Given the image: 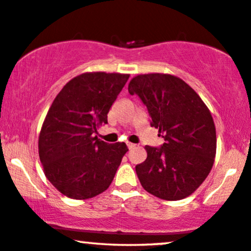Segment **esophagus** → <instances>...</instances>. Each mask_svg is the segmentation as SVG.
<instances>
[{"instance_id": "obj_1", "label": "esophagus", "mask_w": 251, "mask_h": 251, "mask_svg": "<svg viewBox=\"0 0 251 251\" xmlns=\"http://www.w3.org/2000/svg\"><path fill=\"white\" fill-rule=\"evenodd\" d=\"M127 147H128V149H132V148H134L135 145H134V143H131V142H128V143H127Z\"/></svg>"}]
</instances>
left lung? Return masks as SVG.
I'll return each instance as SVG.
<instances>
[{
	"label": "left lung",
	"instance_id": "left-lung-1",
	"mask_svg": "<svg viewBox=\"0 0 251 251\" xmlns=\"http://www.w3.org/2000/svg\"><path fill=\"white\" fill-rule=\"evenodd\" d=\"M148 109L151 126L165 140L160 148L146 146L147 158L135 166L147 192L166 201L192 195L211 171L217 136L211 112L179 76L168 73L135 75L128 83Z\"/></svg>",
	"mask_w": 251,
	"mask_h": 251
}]
</instances>
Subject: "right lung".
<instances>
[{
    "instance_id": "right-lung-1",
    "label": "right lung",
    "mask_w": 251,
    "mask_h": 251,
    "mask_svg": "<svg viewBox=\"0 0 251 251\" xmlns=\"http://www.w3.org/2000/svg\"><path fill=\"white\" fill-rule=\"evenodd\" d=\"M126 73L85 72L63 87L50 105L39 135V156L47 179L73 200H87L109 188L128 151L124 142L94 135L123 87Z\"/></svg>"
}]
</instances>
